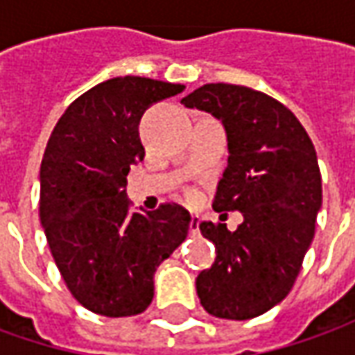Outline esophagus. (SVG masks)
Segmentation results:
<instances>
[{
  "label": "esophagus",
  "instance_id": "1",
  "mask_svg": "<svg viewBox=\"0 0 355 355\" xmlns=\"http://www.w3.org/2000/svg\"><path fill=\"white\" fill-rule=\"evenodd\" d=\"M189 233H199V217L198 215H191V219H189Z\"/></svg>",
  "mask_w": 355,
  "mask_h": 355
}]
</instances>
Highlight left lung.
<instances>
[{"label":"left lung","mask_w":355,"mask_h":355,"mask_svg":"<svg viewBox=\"0 0 355 355\" xmlns=\"http://www.w3.org/2000/svg\"><path fill=\"white\" fill-rule=\"evenodd\" d=\"M182 103L221 120L229 157L213 209L243 215L237 231L199 225L217 254L196 279L198 296L215 318L249 320L286 298L314 239L322 207L316 150L298 118L265 92L211 83Z\"/></svg>","instance_id":"1"}]
</instances>
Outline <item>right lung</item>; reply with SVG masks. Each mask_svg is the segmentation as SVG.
<instances>
[{
    "label": "right lung",
    "instance_id": "add662e5",
    "mask_svg": "<svg viewBox=\"0 0 355 355\" xmlns=\"http://www.w3.org/2000/svg\"><path fill=\"white\" fill-rule=\"evenodd\" d=\"M144 76H116L71 104L41 162L39 215L67 288L90 312L136 316L154 298V272L187 237L189 213L175 203L132 211L130 166L144 159L140 118L182 92Z\"/></svg>",
    "mask_w": 355,
    "mask_h": 355
}]
</instances>
